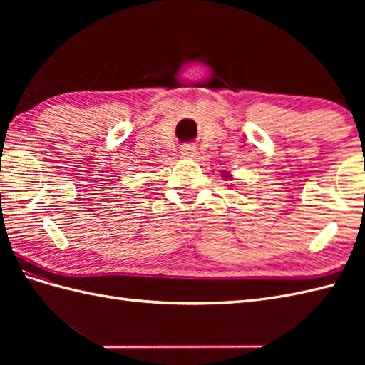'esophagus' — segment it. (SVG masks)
Instances as JSON below:
<instances>
[{
    "label": "esophagus",
    "mask_w": 365,
    "mask_h": 365,
    "mask_svg": "<svg viewBox=\"0 0 365 365\" xmlns=\"http://www.w3.org/2000/svg\"><path fill=\"white\" fill-rule=\"evenodd\" d=\"M180 153L183 155L185 158H192L196 155V147L192 144H183L180 147Z\"/></svg>",
    "instance_id": "34e87169"
}]
</instances>
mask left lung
Returning a JSON list of instances; mask_svg holds the SVG:
<instances>
[{"label": "left lung", "instance_id": "8db88e82", "mask_svg": "<svg viewBox=\"0 0 365 365\" xmlns=\"http://www.w3.org/2000/svg\"><path fill=\"white\" fill-rule=\"evenodd\" d=\"M226 178H230V175H226Z\"/></svg>", "mask_w": 365, "mask_h": 365}]
</instances>
